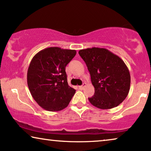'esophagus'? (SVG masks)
<instances>
[{
	"label": "esophagus",
	"mask_w": 151,
	"mask_h": 151,
	"mask_svg": "<svg viewBox=\"0 0 151 151\" xmlns=\"http://www.w3.org/2000/svg\"><path fill=\"white\" fill-rule=\"evenodd\" d=\"M86 86V83H83V84H82V85L78 86V88H79L80 89L82 90V89H84V88H85V86Z\"/></svg>",
	"instance_id": "34e87169"
}]
</instances>
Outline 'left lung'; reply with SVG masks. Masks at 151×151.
<instances>
[{
  "label": "left lung",
  "mask_w": 151,
  "mask_h": 151,
  "mask_svg": "<svg viewBox=\"0 0 151 151\" xmlns=\"http://www.w3.org/2000/svg\"><path fill=\"white\" fill-rule=\"evenodd\" d=\"M91 75L95 93L91 104L101 109L120 104L129 94L131 85L129 70L118 55L104 48L92 47L79 51Z\"/></svg>",
  "instance_id": "obj_1"
}]
</instances>
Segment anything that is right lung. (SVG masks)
<instances>
[{
	"mask_svg": "<svg viewBox=\"0 0 151 151\" xmlns=\"http://www.w3.org/2000/svg\"><path fill=\"white\" fill-rule=\"evenodd\" d=\"M76 50L48 47L33 57L27 70V85L33 98L46 111L66 108L76 90L69 86L65 67Z\"/></svg>",
	"mask_w": 151,
	"mask_h": 151,
	"instance_id": "right-lung-1",
	"label": "right lung"
}]
</instances>
